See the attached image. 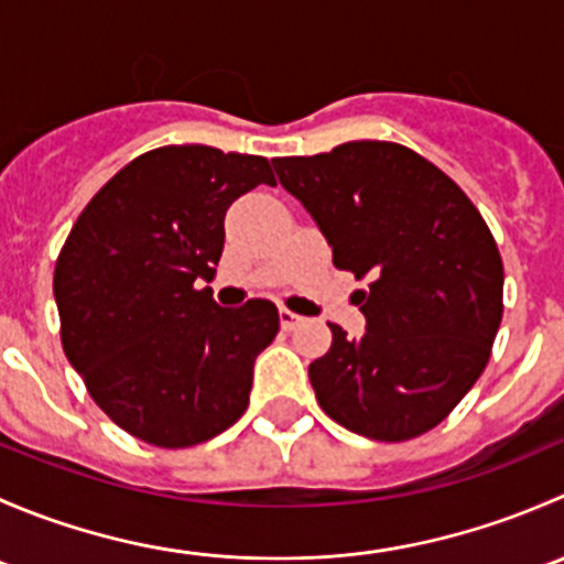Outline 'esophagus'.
<instances>
[{
  "label": "esophagus",
  "instance_id": "obj_1",
  "mask_svg": "<svg viewBox=\"0 0 564 564\" xmlns=\"http://www.w3.org/2000/svg\"><path fill=\"white\" fill-rule=\"evenodd\" d=\"M278 316H281L283 329H294V327H297V324H303V316L294 314V311H289V308L278 311Z\"/></svg>",
  "mask_w": 564,
  "mask_h": 564
}]
</instances>
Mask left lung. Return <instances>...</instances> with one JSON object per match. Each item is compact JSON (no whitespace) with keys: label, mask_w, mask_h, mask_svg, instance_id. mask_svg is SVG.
Segmentation results:
<instances>
[{"label":"left lung","mask_w":564,"mask_h":564,"mask_svg":"<svg viewBox=\"0 0 564 564\" xmlns=\"http://www.w3.org/2000/svg\"><path fill=\"white\" fill-rule=\"evenodd\" d=\"M272 166L333 264L371 281L355 294L362 338L329 324L333 346L311 362L318 406L368 440L425 434L477 382L502 322L505 272L486 220L451 176L392 141Z\"/></svg>","instance_id":"8db88e82"}]
</instances>
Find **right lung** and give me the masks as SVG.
<instances>
[{
	"mask_svg": "<svg viewBox=\"0 0 564 564\" xmlns=\"http://www.w3.org/2000/svg\"><path fill=\"white\" fill-rule=\"evenodd\" d=\"M275 185L259 155L161 147L95 193L54 270L62 346L89 395L122 431L191 447L248 409L253 362L278 335V308H220L209 281L231 202Z\"/></svg>",
	"mask_w": 564,
	"mask_h": 564,
	"instance_id": "1",
	"label": "right lung"
}]
</instances>
